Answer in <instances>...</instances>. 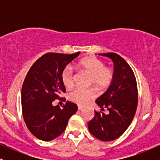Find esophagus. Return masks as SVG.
Segmentation results:
<instances>
[{"instance_id": "34e87169", "label": "esophagus", "mask_w": 160, "mask_h": 160, "mask_svg": "<svg viewBox=\"0 0 160 160\" xmlns=\"http://www.w3.org/2000/svg\"><path fill=\"white\" fill-rule=\"evenodd\" d=\"M82 109H83V108L81 107V106H78V110H79V111H82Z\"/></svg>"}]
</instances>
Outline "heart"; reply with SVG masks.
Instances as JSON below:
<instances>
[{
    "instance_id": "obj_1",
    "label": "heart",
    "mask_w": 160,
    "mask_h": 160,
    "mask_svg": "<svg viewBox=\"0 0 160 160\" xmlns=\"http://www.w3.org/2000/svg\"><path fill=\"white\" fill-rule=\"evenodd\" d=\"M79 68L84 72L90 75L89 84L94 85L96 89H102L107 88L114 78V71L111 67L105 66L103 61L95 56H89L79 62ZM75 73L74 69L70 65L62 70L61 80L63 85L67 89L74 86ZM95 92L92 89H83L78 88L68 94L70 101L79 104L85 105L89 101L95 98Z\"/></svg>"
}]
</instances>
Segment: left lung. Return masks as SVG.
Masks as SVG:
<instances>
[{"label":"left lung","mask_w":160,"mask_h":160,"mask_svg":"<svg viewBox=\"0 0 160 160\" xmlns=\"http://www.w3.org/2000/svg\"><path fill=\"white\" fill-rule=\"evenodd\" d=\"M111 58L114 63V78L108 90L95 102L104 111H95L88 123L92 135L102 141L115 140L123 134L132 121L138 106L136 78L129 65L114 52L100 53Z\"/></svg>","instance_id":"obj_1"}]
</instances>
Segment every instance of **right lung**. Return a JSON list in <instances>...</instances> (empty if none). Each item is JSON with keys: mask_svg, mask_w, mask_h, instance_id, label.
Masks as SVG:
<instances>
[{"mask_svg": "<svg viewBox=\"0 0 160 160\" xmlns=\"http://www.w3.org/2000/svg\"><path fill=\"white\" fill-rule=\"evenodd\" d=\"M73 54L47 52L33 64L22 87V110L29 131L38 139L53 140L65 130L70 117L78 111V105L68 102L53 106L56 99L61 98L66 89L61 80L62 71L79 56Z\"/></svg>", "mask_w": 160, "mask_h": 160, "instance_id": "add662e5", "label": "right lung"}]
</instances>
